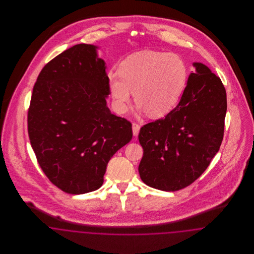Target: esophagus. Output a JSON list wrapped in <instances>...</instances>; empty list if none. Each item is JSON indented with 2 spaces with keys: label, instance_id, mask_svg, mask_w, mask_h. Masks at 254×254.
Segmentation results:
<instances>
[{
  "label": "esophagus",
  "instance_id": "obj_1",
  "mask_svg": "<svg viewBox=\"0 0 254 254\" xmlns=\"http://www.w3.org/2000/svg\"><path fill=\"white\" fill-rule=\"evenodd\" d=\"M139 131H140V126L138 125V124H136V123H133L132 124V132L133 135L136 137V136H138V134H139Z\"/></svg>",
  "mask_w": 254,
  "mask_h": 254
}]
</instances>
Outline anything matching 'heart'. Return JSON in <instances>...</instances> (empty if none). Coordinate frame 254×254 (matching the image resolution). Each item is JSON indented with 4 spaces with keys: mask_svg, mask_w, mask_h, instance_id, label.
<instances>
[{
    "mask_svg": "<svg viewBox=\"0 0 254 254\" xmlns=\"http://www.w3.org/2000/svg\"><path fill=\"white\" fill-rule=\"evenodd\" d=\"M188 81V66L174 53L143 50L122 62L119 72L109 74V89L119 111L131 95L137 108L151 117L167 114L180 100Z\"/></svg>",
    "mask_w": 254,
    "mask_h": 254,
    "instance_id": "obj_1",
    "label": "heart"
}]
</instances>
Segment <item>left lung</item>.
<instances>
[{"mask_svg": "<svg viewBox=\"0 0 254 254\" xmlns=\"http://www.w3.org/2000/svg\"><path fill=\"white\" fill-rule=\"evenodd\" d=\"M177 107L139 133L144 155L142 181L164 191L182 190L205 171L224 136L227 93L220 78L202 63L192 64Z\"/></svg>", "mask_w": 254, "mask_h": 254, "instance_id": "left-lung-1", "label": "left lung"}]
</instances>
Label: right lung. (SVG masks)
Wrapping results in <instances>:
<instances>
[{
	"label": "right lung",
	"mask_w": 254,
	"mask_h": 254,
	"mask_svg": "<svg viewBox=\"0 0 254 254\" xmlns=\"http://www.w3.org/2000/svg\"><path fill=\"white\" fill-rule=\"evenodd\" d=\"M98 49L79 44L47 64L28 109V135L38 163L66 193L100 189L110 158L132 138L131 124L107 106L109 77Z\"/></svg>",
	"instance_id": "1"
}]
</instances>
